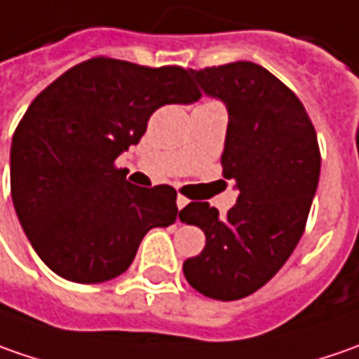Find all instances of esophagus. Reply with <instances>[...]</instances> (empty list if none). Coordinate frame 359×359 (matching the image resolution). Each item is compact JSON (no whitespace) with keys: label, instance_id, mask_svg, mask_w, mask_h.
<instances>
[{"label":"esophagus","instance_id":"34e87169","mask_svg":"<svg viewBox=\"0 0 359 359\" xmlns=\"http://www.w3.org/2000/svg\"><path fill=\"white\" fill-rule=\"evenodd\" d=\"M177 208H180V210H184V208H186L187 203H189V200H187L186 196H177Z\"/></svg>","mask_w":359,"mask_h":359}]
</instances>
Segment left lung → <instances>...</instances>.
<instances>
[{
	"label": "left lung",
	"mask_w": 359,
	"mask_h": 359,
	"mask_svg": "<svg viewBox=\"0 0 359 359\" xmlns=\"http://www.w3.org/2000/svg\"><path fill=\"white\" fill-rule=\"evenodd\" d=\"M194 77L228 107L222 173L236 182L240 198L224 217L208 201L180 212L205 233V248L184 262V273L203 296L231 302L266 285L296 250L322 156L304 104L266 67L233 62Z\"/></svg>",
	"instance_id": "left-lung-1"
}]
</instances>
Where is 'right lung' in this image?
<instances>
[{
  "label": "right lung",
  "mask_w": 359,
  "mask_h": 359,
  "mask_svg": "<svg viewBox=\"0 0 359 359\" xmlns=\"http://www.w3.org/2000/svg\"><path fill=\"white\" fill-rule=\"evenodd\" d=\"M194 69L97 55L35 97L11 142V198L41 262L69 282H107L144 236L175 222L172 186L140 187L116 159L165 104L200 100Z\"/></svg>",
  "instance_id": "right-lung-1"
}]
</instances>
